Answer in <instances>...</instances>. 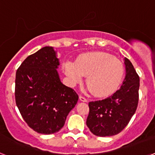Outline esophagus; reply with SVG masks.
Masks as SVG:
<instances>
[{"label": "esophagus", "mask_w": 155, "mask_h": 155, "mask_svg": "<svg viewBox=\"0 0 155 155\" xmlns=\"http://www.w3.org/2000/svg\"><path fill=\"white\" fill-rule=\"evenodd\" d=\"M79 99H80V101H81V102H86L87 101V98H84V97L82 96V95H80V96H79Z\"/></svg>", "instance_id": "1"}]
</instances>
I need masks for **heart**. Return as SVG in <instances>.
I'll list each match as a JSON object with an SVG mask.
<instances>
[{
    "instance_id": "heart-1",
    "label": "heart",
    "mask_w": 155,
    "mask_h": 155,
    "mask_svg": "<svg viewBox=\"0 0 155 155\" xmlns=\"http://www.w3.org/2000/svg\"><path fill=\"white\" fill-rule=\"evenodd\" d=\"M64 72L74 84L87 76L89 91L97 97H105L117 89L124 78V68L121 61L109 53L96 52L83 55L75 63L66 62Z\"/></svg>"
}]
</instances>
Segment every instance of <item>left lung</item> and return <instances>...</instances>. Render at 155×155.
Wrapping results in <instances>:
<instances>
[{"label":"left lung","mask_w":155,"mask_h":155,"mask_svg":"<svg viewBox=\"0 0 155 155\" xmlns=\"http://www.w3.org/2000/svg\"><path fill=\"white\" fill-rule=\"evenodd\" d=\"M126 77L123 85L113 95L90 102L86 124L93 134L109 137L118 134L129 124L137 108L140 78L134 66L125 58Z\"/></svg>","instance_id":"obj_1"}]
</instances>
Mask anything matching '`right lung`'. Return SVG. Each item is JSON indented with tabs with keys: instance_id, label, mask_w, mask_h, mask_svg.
<instances>
[{
	"instance_id": "obj_1",
	"label": "right lung",
	"mask_w": 155,
	"mask_h": 155,
	"mask_svg": "<svg viewBox=\"0 0 155 155\" xmlns=\"http://www.w3.org/2000/svg\"><path fill=\"white\" fill-rule=\"evenodd\" d=\"M59 64L53 48L45 46L16 71V105L28 127L39 134L58 132L78 100L76 91L60 80Z\"/></svg>"
}]
</instances>
